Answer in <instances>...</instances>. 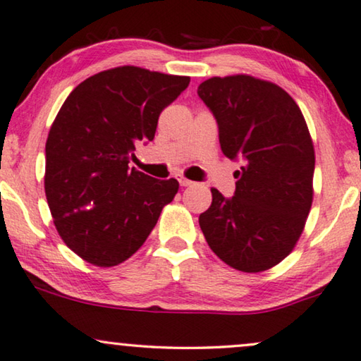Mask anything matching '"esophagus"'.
I'll list each match as a JSON object with an SVG mask.
<instances>
[{
    "mask_svg": "<svg viewBox=\"0 0 361 361\" xmlns=\"http://www.w3.org/2000/svg\"><path fill=\"white\" fill-rule=\"evenodd\" d=\"M177 180H179V184H180V187H190L193 182L192 180H188L187 177H184V176H177Z\"/></svg>",
    "mask_w": 361,
    "mask_h": 361,
    "instance_id": "obj_1",
    "label": "esophagus"
}]
</instances>
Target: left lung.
Instances as JSON below:
<instances>
[{"label": "left lung", "instance_id": "8db88e82", "mask_svg": "<svg viewBox=\"0 0 361 361\" xmlns=\"http://www.w3.org/2000/svg\"><path fill=\"white\" fill-rule=\"evenodd\" d=\"M197 92L216 118L222 153L243 163L232 198L211 188L200 227L230 267L267 270L293 251L314 197L315 152L302 111L280 86L247 75L214 76Z\"/></svg>", "mask_w": 361, "mask_h": 361}]
</instances>
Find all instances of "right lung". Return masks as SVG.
Here are the masks:
<instances>
[{"label": "right lung", "mask_w": 361, "mask_h": 361, "mask_svg": "<svg viewBox=\"0 0 361 361\" xmlns=\"http://www.w3.org/2000/svg\"><path fill=\"white\" fill-rule=\"evenodd\" d=\"M188 82L126 65L85 80L59 110L46 140L44 190L59 235L86 262L126 261L173 202L179 182L128 164Z\"/></svg>", "instance_id": "obj_1"}]
</instances>
